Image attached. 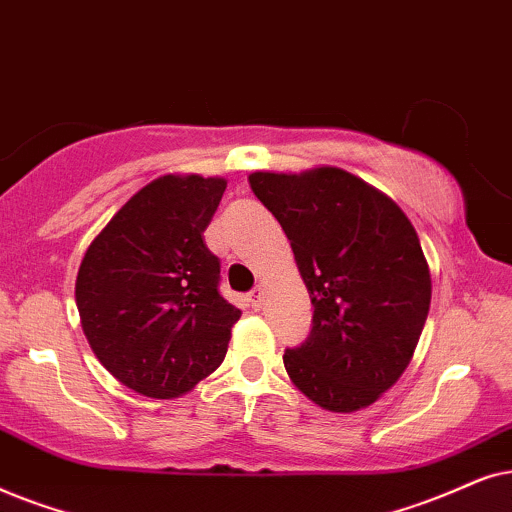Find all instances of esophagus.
I'll return each instance as SVG.
<instances>
[{
	"instance_id": "esophagus-1",
	"label": "esophagus",
	"mask_w": 512,
	"mask_h": 512,
	"mask_svg": "<svg viewBox=\"0 0 512 512\" xmlns=\"http://www.w3.org/2000/svg\"><path fill=\"white\" fill-rule=\"evenodd\" d=\"M248 297H250L252 306H255V309H260V306H262V299H264V290H262V285H257V288L252 290Z\"/></svg>"
}]
</instances>
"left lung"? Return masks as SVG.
<instances>
[{"label":"left lung","mask_w":512,"mask_h":512,"mask_svg":"<svg viewBox=\"0 0 512 512\" xmlns=\"http://www.w3.org/2000/svg\"><path fill=\"white\" fill-rule=\"evenodd\" d=\"M281 222L313 304L311 332L283 363L330 412L372 405L410 365L431 306V274L412 222L342 168L252 173Z\"/></svg>","instance_id":"left-lung-1"}]
</instances>
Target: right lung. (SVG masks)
I'll list each match as a JSON object with an SVG mask.
<instances>
[{"label": "right lung", "mask_w": 512, "mask_h": 512, "mask_svg": "<svg viewBox=\"0 0 512 512\" xmlns=\"http://www.w3.org/2000/svg\"><path fill=\"white\" fill-rule=\"evenodd\" d=\"M227 180L163 175L126 201L88 245L77 309L91 349L121 384L177 398L227 356L241 311L220 295L203 231Z\"/></svg>", "instance_id": "obj_1"}]
</instances>
